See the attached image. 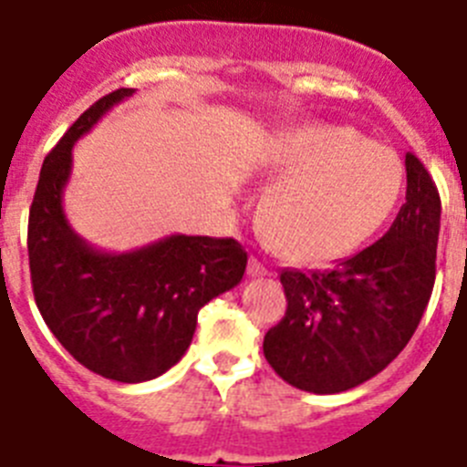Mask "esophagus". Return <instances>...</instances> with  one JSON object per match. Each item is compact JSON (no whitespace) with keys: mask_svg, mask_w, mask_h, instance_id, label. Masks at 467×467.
<instances>
[{"mask_svg":"<svg viewBox=\"0 0 467 467\" xmlns=\"http://www.w3.org/2000/svg\"><path fill=\"white\" fill-rule=\"evenodd\" d=\"M248 275H250V276H267V275H269V269L265 267V265H262V262L257 260V257H250V262H248Z\"/></svg>","mask_w":467,"mask_h":467,"instance_id":"34e87169","label":"esophagus"}]
</instances>
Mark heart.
Wrapping results in <instances>:
<instances>
[{
    "label": "heart",
    "mask_w": 467,
    "mask_h": 467,
    "mask_svg": "<svg viewBox=\"0 0 467 467\" xmlns=\"http://www.w3.org/2000/svg\"><path fill=\"white\" fill-rule=\"evenodd\" d=\"M262 169L276 179L262 205V226L291 260L306 265L360 248L394 212L403 188L394 150L331 123L279 130Z\"/></svg>",
    "instance_id": "obj_1"
}]
</instances>
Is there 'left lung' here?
<instances>
[{
    "label": "left lung",
    "mask_w": 467,
    "mask_h": 467,
    "mask_svg": "<svg viewBox=\"0 0 467 467\" xmlns=\"http://www.w3.org/2000/svg\"><path fill=\"white\" fill-rule=\"evenodd\" d=\"M406 173V205L379 241L325 272H281L288 307L262 348L291 387L348 391L379 375L418 329L434 288L441 200L413 152Z\"/></svg>",
    "instance_id": "obj_1"
}]
</instances>
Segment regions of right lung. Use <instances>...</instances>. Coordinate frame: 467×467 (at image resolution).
Returning <instances> with one entry per match:
<instances>
[{
	"label": "right lung",
	"mask_w": 467,
	"mask_h": 467,
	"mask_svg": "<svg viewBox=\"0 0 467 467\" xmlns=\"http://www.w3.org/2000/svg\"><path fill=\"white\" fill-rule=\"evenodd\" d=\"M133 88L104 95L45 157L28 219L33 294L42 319L83 368L138 384L179 363L200 307L238 286L248 265L234 238L173 236L107 253L80 238L64 212L71 150Z\"/></svg>",
	"instance_id": "right-lung-1"
}]
</instances>
